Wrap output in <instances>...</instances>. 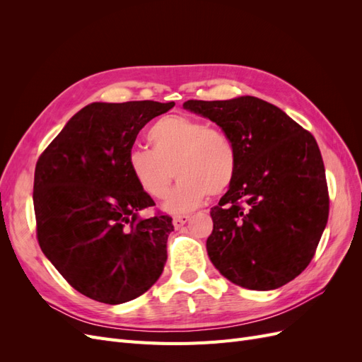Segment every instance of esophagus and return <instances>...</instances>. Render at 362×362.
<instances>
[{
    "mask_svg": "<svg viewBox=\"0 0 362 362\" xmlns=\"http://www.w3.org/2000/svg\"><path fill=\"white\" fill-rule=\"evenodd\" d=\"M189 218H190L189 214H175L173 216V225H175V228L184 226L185 223L189 222Z\"/></svg>",
    "mask_w": 362,
    "mask_h": 362,
    "instance_id": "1",
    "label": "esophagus"
}]
</instances>
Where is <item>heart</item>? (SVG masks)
<instances>
[{
  "instance_id": "1",
  "label": "heart",
  "mask_w": 362,
  "mask_h": 362,
  "mask_svg": "<svg viewBox=\"0 0 362 362\" xmlns=\"http://www.w3.org/2000/svg\"><path fill=\"white\" fill-rule=\"evenodd\" d=\"M148 141L151 149L128 152V170L154 199L168 194L175 173L180 181L164 202L172 213L193 210L206 194H222L234 181L237 148L222 128L185 115H170L149 128Z\"/></svg>"
}]
</instances>
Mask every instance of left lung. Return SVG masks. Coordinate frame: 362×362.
<instances>
[{"label": "left lung", "mask_w": 362, "mask_h": 362, "mask_svg": "<svg viewBox=\"0 0 362 362\" xmlns=\"http://www.w3.org/2000/svg\"><path fill=\"white\" fill-rule=\"evenodd\" d=\"M231 136L237 170L211 208L206 252L235 286L275 290L310 264L329 216L319 145L281 108L255 96L182 104Z\"/></svg>", "instance_id": "left-lung-1"}]
</instances>
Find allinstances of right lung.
Listing matches in <instances>:
<instances>
[{
  "mask_svg": "<svg viewBox=\"0 0 362 362\" xmlns=\"http://www.w3.org/2000/svg\"><path fill=\"white\" fill-rule=\"evenodd\" d=\"M175 103L86 105L42 152L35 170L36 235L76 291L117 305L148 291L168 259L172 217L157 213L127 164L139 131Z\"/></svg>",
  "mask_w": 362,
  "mask_h": 362,
  "instance_id": "1",
  "label": "right lung"
}]
</instances>
